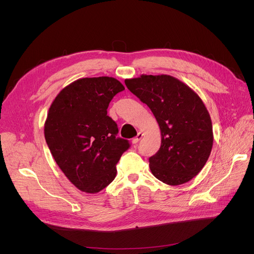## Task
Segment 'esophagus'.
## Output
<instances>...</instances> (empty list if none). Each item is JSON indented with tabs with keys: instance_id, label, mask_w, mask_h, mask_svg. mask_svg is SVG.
<instances>
[{
	"instance_id": "esophagus-1",
	"label": "esophagus",
	"mask_w": 254,
	"mask_h": 254,
	"mask_svg": "<svg viewBox=\"0 0 254 254\" xmlns=\"http://www.w3.org/2000/svg\"><path fill=\"white\" fill-rule=\"evenodd\" d=\"M142 137H143V134H142L141 131H139V132H138V135H137L135 138H132L131 143H132V144H137V143L142 139Z\"/></svg>"
}]
</instances>
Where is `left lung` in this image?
<instances>
[{
  "instance_id": "1",
  "label": "left lung",
  "mask_w": 254,
  "mask_h": 254,
  "mask_svg": "<svg viewBox=\"0 0 254 254\" xmlns=\"http://www.w3.org/2000/svg\"><path fill=\"white\" fill-rule=\"evenodd\" d=\"M125 82L149 107L161 128V148L149 157L153 176L169 185L189 182L204 168L213 145L211 118L203 101L170 75H142Z\"/></svg>"
}]
</instances>
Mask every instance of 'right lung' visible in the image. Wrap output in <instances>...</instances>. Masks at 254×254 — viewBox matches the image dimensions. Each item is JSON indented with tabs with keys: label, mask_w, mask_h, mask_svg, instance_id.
I'll use <instances>...</instances> for the list:
<instances>
[{
	"label": "right lung",
	"mask_w": 254,
	"mask_h": 254,
	"mask_svg": "<svg viewBox=\"0 0 254 254\" xmlns=\"http://www.w3.org/2000/svg\"><path fill=\"white\" fill-rule=\"evenodd\" d=\"M125 86L113 77L82 78L63 88L52 102L44 126L48 148L60 169L84 192L97 193L116 176V165L129 148L117 138L107 115L109 103Z\"/></svg>",
	"instance_id": "1"
}]
</instances>
